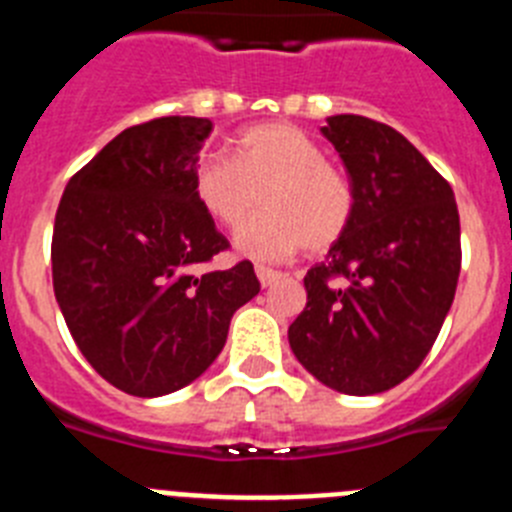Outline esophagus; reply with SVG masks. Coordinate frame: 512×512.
Segmentation results:
<instances>
[{"label":"esophagus","mask_w":512,"mask_h":512,"mask_svg":"<svg viewBox=\"0 0 512 512\" xmlns=\"http://www.w3.org/2000/svg\"><path fill=\"white\" fill-rule=\"evenodd\" d=\"M256 277H259L261 287H271V284L279 282L284 274H282V271H277V269H269V266H256Z\"/></svg>","instance_id":"34e87169"}]
</instances>
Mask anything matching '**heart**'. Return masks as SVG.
<instances>
[{
  "label": "heart",
  "instance_id": "heart-1",
  "mask_svg": "<svg viewBox=\"0 0 512 512\" xmlns=\"http://www.w3.org/2000/svg\"><path fill=\"white\" fill-rule=\"evenodd\" d=\"M194 200L223 228L235 230L261 207L266 212L238 233L235 246L253 259H287L325 251L346 235L356 189L341 166L325 161L318 140L289 122H264L233 138V158L202 156L192 174Z\"/></svg>",
  "mask_w": 512,
  "mask_h": 512
}]
</instances>
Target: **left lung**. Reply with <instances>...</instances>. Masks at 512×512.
<instances>
[{
	"label": "left lung",
	"mask_w": 512,
	"mask_h": 512,
	"mask_svg": "<svg viewBox=\"0 0 512 512\" xmlns=\"http://www.w3.org/2000/svg\"><path fill=\"white\" fill-rule=\"evenodd\" d=\"M323 130L356 189V212L305 277L289 346L343 395L392 390L423 364L454 302L459 210L449 182L395 128L333 115Z\"/></svg>",
	"instance_id": "obj_1"
}]
</instances>
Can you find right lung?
<instances>
[{
	"label": "right lung",
	"mask_w": 512,
	"mask_h": 512,
	"mask_svg": "<svg viewBox=\"0 0 512 512\" xmlns=\"http://www.w3.org/2000/svg\"><path fill=\"white\" fill-rule=\"evenodd\" d=\"M207 117L122 130L81 166L56 212L53 292L76 346L135 397L194 382L223 351L233 312L259 295L251 261L205 269L230 243L194 200Z\"/></svg>",
	"instance_id": "1"
}]
</instances>
